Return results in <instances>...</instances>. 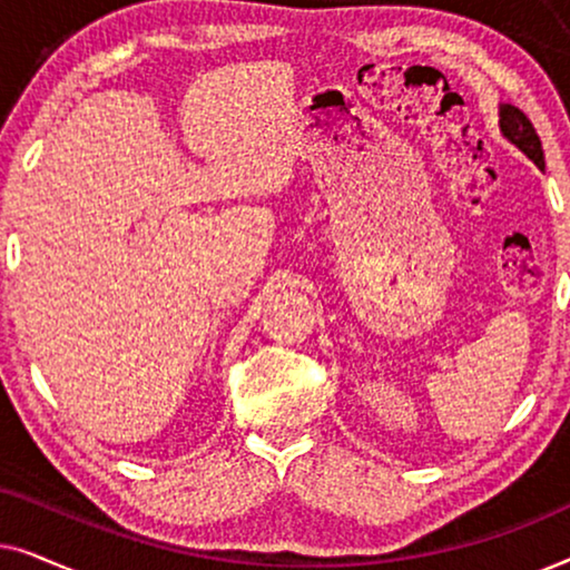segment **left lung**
I'll list each match as a JSON object with an SVG mask.
<instances>
[{"instance_id":"obj_1","label":"left lung","mask_w":570,"mask_h":570,"mask_svg":"<svg viewBox=\"0 0 570 570\" xmlns=\"http://www.w3.org/2000/svg\"><path fill=\"white\" fill-rule=\"evenodd\" d=\"M501 131H503V137L509 139L511 145H517L519 150L524 153L537 168H544V155H542L540 137H537L532 121H529L517 106H511V104L501 106Z\"/></svg>"}]
</instances>
